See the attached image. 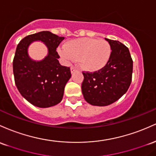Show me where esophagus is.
<instances>
[{"instance_id": "1", "label": "esophagus", "mask_w": 156, "mask_h": 156, "mask_svg": "<svg viewBox=\"0 0 156 156\" xmlns=\"http://www.w3.org/2000/svg\"><path fill=\"white\" fill-rule=\"evenodd\" d=\"M76 67H73V66H72V67L71 68V73H73L75 72V71H76Z\"/></svg>"}]
</instances>
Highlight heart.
Instances as JSON below:
<instances>
[{"instance_id":"b5f03b06","label":"heart","mask_w":156,"mask_h":156,"mask_svg":"<svg viewBox=\"0 0 156 156\" xmlns=\"http://www.w3.org/2000/svg\"><path fill=\"white\" fill-rule=\"evenodd\" d=\"M59 53L66 60H79L82 69L94 72L103 69L108 63L111 48L105 40L84 37L69 41Z\"/></svg>"}]
</instances>
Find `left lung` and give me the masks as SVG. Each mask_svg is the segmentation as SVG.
I'll use <instances>...</instances> for the list:
<instances>
[{"mask_svg":"<svg viewBox=\"0 0 156 156\" xmlns=\"http://www.w3.org/2000/svg\"><path fill=\"white\" fill-rule=\"evenodd\" d=\"M105 39L112 50L108 62L98 71L83 72L84 99L94 106L115 102L127 91L132 81L133 59L128 48L118 40Z\"/></svg>","mask_w":156,"mask_h":156,"instance_id":"1","label":"left lung"}]
</instances>
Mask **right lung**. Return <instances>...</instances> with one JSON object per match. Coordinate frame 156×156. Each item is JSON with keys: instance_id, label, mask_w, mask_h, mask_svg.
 <instances>
[{"instance_id": "right-lung-1", "label": "right lung", "mask_w": 156, "mask_h": 156, "mask_svg": "<svg viewBox=\"0 0 156 156\" xmlns=\"http://www.w3.org/2000/svg\"><path fill=\"white\" fill-rule=\"evenodd\" d=\"M63 40L64 37L43 31L26 36L17 45L13 59L15 85L33 105L49 108L59 104L63 97L65 86L71 76L70 68L59 64L56 51ZM34 41H41L48 48V55L42 61H34L27 53Z\"/></svg>"}]
</instances>
